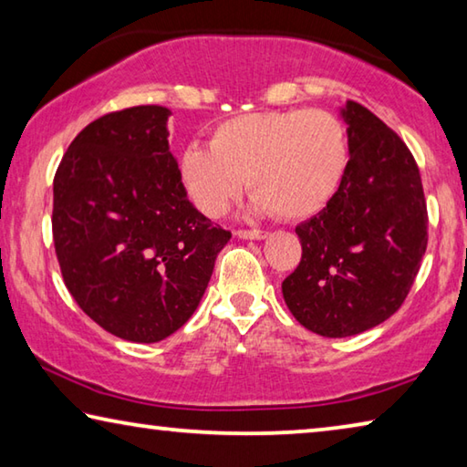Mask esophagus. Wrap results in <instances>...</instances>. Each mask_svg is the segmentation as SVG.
Listing matches in <instances>:
<instances>
[{"instance_id": "obj_1", "label": "esophagus", "mask_w": 467, "mask_h": 467, "mask_svg": "<svg viewBox=\"0 0 467 467\" xmlns=\"http://www.w3.org/2000/svg\"><path fill=\"white\" fill-rule=\"evenodd\" d=\"M234 234L239 236V239H253V241H262L267 236V233L259 231V228H251V231H247V228H239V231H234Z\"/></svg>"}]
</instances>
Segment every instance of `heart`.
<instances>
[{"label":"heart","instance_id":"1","mask_svg":"<svg viewBox=\"0 0 467 467\" xmlns=\"http://www.w3.org/2000/svg\"><path fill=\"white\" fill-rule=\"evenodd\" d=\"M346 164V130L334 113L259 110L216 125L210 148L187 146L181 177L205 216H223L247 177L253 210L298 220L334 197Z\"/></svg>","mask_w":467,"mask_h":467}]
</instances>
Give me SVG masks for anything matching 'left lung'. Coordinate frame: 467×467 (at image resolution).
I'll return each mask as SVG.
<instances>
[{
    "instance_id": "obj_1",
    "label": "left lung",
    "mask_w": 467,
    "mask_h": 467,
    "mask_svg": "<svg viewBox=\"0 0 467 467\" xmlns=\"http://www.w3.org/2000/svg\"><path fill=\"white\" fill-rule=\"evenodd\" d=\"M350 161L317 216L296 226L303 257L282 282L295 319L326 337L357 336L400 309L429 243L420 171L393 130L348 100Z\"/></svg>"
}]
</instances>
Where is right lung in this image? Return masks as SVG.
Wrapping results in <instances>:
<instances>
[{
    "instance_id": "right-lung-1",
    "label": "right lung",
    "mask_w": 467,
    "mask_h": 467,
    "mask_svg": "<svg viewBox=\"0 0 467 467\" xmlns=\"http://www.w3.org/2000/svg\"><path fill=\"white\" fill-rule=\"evenodd\" d=\"M171 110L141 105L78 133L53 179V243L78 306L128 342L169 337L200 305L231 233L187 200Z\"/></svg>"
}]
</instances>
